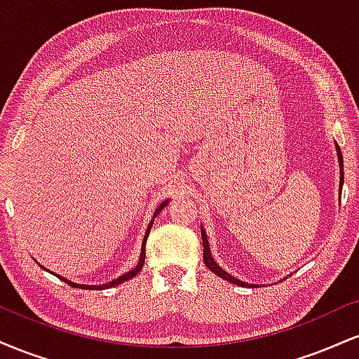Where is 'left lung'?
Instances as JSON below:
<instances>
[{"label":"left lung","mask_w":359,"mask_h":359,"mask_svg":"<svg viewBox=\"0 0 359 359\" xmlns=\"http://www.w3.org/2000/svg\"><path fill=\"white\" fill-rule=\"evenodd\" d=\"M336 148H337V158H339V167H341V187H343V182H344V170H343V154H341V148L336 145ZM201 234H203V245H204V263H205V266H208L209 270L211 271H214V273L217 275V277H221V278H224V280H228V282H231V283H234V285H241V287H245V285H248V283H245V282H241V280H238V278H234V277H231V275L229 273H226L224 270L221 269L219 265H217L216 262H214V258L211 257V253H209V243H208V238H205V233H204V229H201Z\"/></svg>","instance_id":"1"}]
</instances>
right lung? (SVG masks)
I'll return each mask as SVG.
<instances>
[{
	"label": "right lung",
	"mask_w": 359,
	"mask_h": 359,
	"mask_svg": "<svg viewBox=\"0 0 359 359\" xmlns=\"http://www.w3.org/2000/svg\"><path fill=\"white\" fill-rule=\"evenodd\" d=\"M163 205H167V203H162L160 204V208L156 209V212L155 214H158L160 211H162L163 209ZM151 224H154V222H150V226H148V229H147V234H145V240H143V245H142V255H140V262H138V265L135 266L133 270L131 271H128V273H125V275H121V277L119 278H116V280H113V282H109V283H106V285H77V283H72V282H69V280H65V278H62V277H59V278H62L64 280L65 283H69V285L71 287H79V288H89V290H94V288H96V290H102V288H109V287H114V285H119V283H123V282H126V280H130V278H133L135 275H138V271L142 270V266H143V263H145V243H147V238H148V233H150V229H151Z\"/></svg>",
	"instance_id": "obj_1"
}]
</instances>
